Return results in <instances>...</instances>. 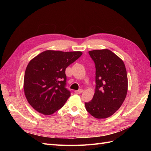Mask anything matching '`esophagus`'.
Wrapping results in <instances>:
<instances>
[{"mask_svg": "<svg viewBox=\"0 0 151 151\" xmlns=\"http://www.w3.org/2000/svg\"><path fill=\"white\" fill-rule=\"evenodd\" d=\"M83 92V90L82 89H80L77 90V91H75V93L76 94H81V93H82Z\"/></svg>", "mask_w": 151, "mask_h": 151, "instance_id": "esophagus-1", "label": "esophagus"}]
</instances>
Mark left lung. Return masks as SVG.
<instances>
[{"label": "left lung", "mask_w": 151, "mask_h": 151, "mask_svg": "<svg viewBox=\"0 0 151 151\" xmlns=\"http://www.w3.org/2000/svg\"><path fill=\"white\" fill-rule=\"evenodd\" d=\"M96 67L93 98L85 103L86 110L94 118H106L120 108L127 93L128 79L124 63L108 49L89 51Z\"/></svg>", "instance_id": "1"}]
</instances>
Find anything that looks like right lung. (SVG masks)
<instances>
[{"mask_svg":"<svg viewBox=\"0 0 151 151\" xmlns=\"http://www.w3.org/2000/svg\"><path fill=\"white\" fill-rule=\"evenodd\" d=\"M82 54L47 50L29 62L24 74V91L35 110L50 115L64 105L70 96L66 88L65 69Z\"/></svg>","mask_w":151,"mask_h":151,"instance_id":"1","label":"right lung"}]
</instances>
